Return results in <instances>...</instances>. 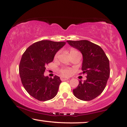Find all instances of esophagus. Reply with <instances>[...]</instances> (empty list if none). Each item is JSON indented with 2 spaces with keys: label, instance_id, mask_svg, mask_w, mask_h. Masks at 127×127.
Here are the masks:
<instances>
[{
  "label": "esophagus",
  "instance_id": "34e87169",
  "mask_svg": "<svg viewBox=\"0 0 127 127\" xmlns=\"http://www.w3.org/2000/svg\"><path fill=\"white\" fill-rule=\"evenodd\" d=\"M60 79L62 81H65V80H68V78H66V77H61Z\"/></svg>",
  "mask_w": 127,
  "mask_h": 127
}]
</instances>
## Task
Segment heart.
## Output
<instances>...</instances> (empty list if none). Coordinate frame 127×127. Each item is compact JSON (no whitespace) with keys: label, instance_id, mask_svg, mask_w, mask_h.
I'll return each mask as SVG.
<instances>
[{"label":"heart","instance_id":"b5f03b06","mask_svg":"<svg viewBox=\"0 0 127 127\" xmlns=\"http://www.w3.org/2000/svg\"><path fill=\"white\" fill-rule=\"evenodd\" d=\"M74 52H78V51L74 48H71L70 50V54L74 53ZM58 54H59V53H57V54L55 55V59H56V58L57 57ZM60 73L63 76H68L71 74V72H72V70H71V68H64L60 70Z\"/></svg>","mask_w":127,"mask_h":127}]
</instances>
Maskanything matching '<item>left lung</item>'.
Masks as SVG:
<instances>
[{
    "label": "left lung",
    "mask_w": 127,
    "mask_h": 127,
    "mask_svg": "<svg viewBox=\"0 0 127 127\" xmlns=\"http://www.w3.org/2000/svg\"><path fill=\"white\" fill-rule=\"evenodd\" d=\"M83 56L82 70L86 80L79 81L73 94L80 100L88 101L98 96L106 87L110 75L109 62L101 47L88 40L67 41Z\"/></svg>",
    "instance_id": "left-lung-1"
}]
</instances>
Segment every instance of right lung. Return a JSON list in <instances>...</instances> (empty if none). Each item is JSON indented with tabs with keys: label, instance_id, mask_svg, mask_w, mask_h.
<instances>
[{
	"label": "right lung",
	"instance_id": "1",
	"mask_svg": "<svg viewBox=\"0 0 127 127\" xmlns=\"http://www.w3.org/2000/svg\"><path fill=\"white\" fill-rule=\"evenodd\" d=\"M65 44L42 40L30 45L23 54L19 67L20 77L25 89L35 99L46 101L57 95L62 82L60 77L49 78L44 73L46 65L53 62L55 54Z\"/></svg>",
	"mask_w": 127,
	"mask_h": 127
}]
</instances>
